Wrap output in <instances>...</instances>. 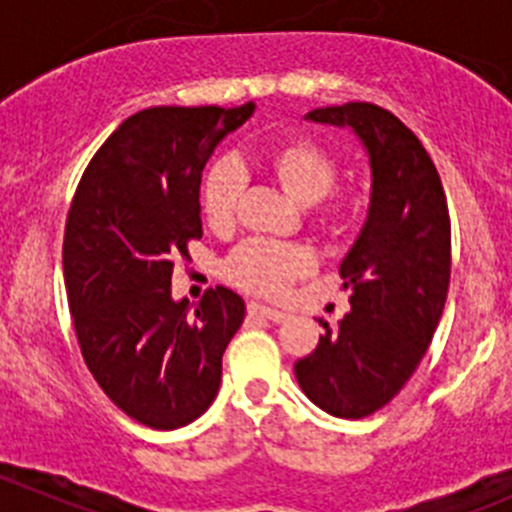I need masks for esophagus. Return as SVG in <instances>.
Instances as JSON below:
<instances>
[{
    "label": "esophagus",
    "mask_w": 512,
    "mask_h": 512,
    "mask_svg": "<svg viewBox=\"0 0 512 512\" xmlns=\"http://www.w3.org/2000/svg\"><path fill=\"white\" fill-rule=\"evenodd\" d=\"M247 312H250L252 317H260V320H267V322H285L287 312L282 310H275V307H267V305H260V302H250L247 305Z\"/></svg>",
    "instance_id": "esophagus-1"
}]
</instances>
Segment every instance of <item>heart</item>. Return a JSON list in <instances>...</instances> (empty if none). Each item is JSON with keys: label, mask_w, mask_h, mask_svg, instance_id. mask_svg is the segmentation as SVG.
I'll return each instance as SVG.
<instances>
[{"label": "heart", "mask_w": 512, "mask_h": 512, "mask_svg": "<svg viewBox=\"0 0 512 512\" xmlns=\"http://www.w3.org/2000/svg\"><path fill=\"white\" fill-rule=\"evenodd\" d=\"M267 175L300 207H315L335 190L337 162L325 147L312 140H292L270 147L262 155ZM245 175L235 160L225 157L207 170L202 182V217L212 230L222 232L235 225ZM310 272L305 250L270 240H252L230 257L227 275L242 290L265 297L285 295L297 277Z\"/></svg>", "instance_id": "1"}]
</instances>
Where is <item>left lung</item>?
<instances>
[{"instance_id": "8db88e82", "label": "left lung", "mask_w": 512, "mask_h": 512, "mask_svg": "<svg viewBox=\"0 0 512 512\" xmlns=\"http://www.w3.org/2000/svg\"><path fill=\"white\" fill-rule=\"evenodd\" d=\"M305 119L355 132L372 185L365 225L340 262L350 312L337 327L322 322L295 377L325 413L367 418L403 390L438 330L450 285L448 200L425 147L388 109L347 102Z\"/></svg>"}]
</instances>
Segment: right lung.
I'll return each mask as SVG.
<instances>
[{"instance_id": "add662e5", "label": "right lung", "mask_w": 512, "mask_h": 512, "mask_svg": "<svg viewBox=\"0 0 512 512\" xmlns=\"http://www.w3.org/2000/svg\"><path fill=\"white\" fill-rule=\"evenodd\" d=\"M252 112L255 102L132 114L92 157L69 207L62 265L84 362L147 428H182L210 408L245 320V300L227 287L200 305L175 300L172 267L202 237L207 160Z\"/></svg>"}]
</instances>
